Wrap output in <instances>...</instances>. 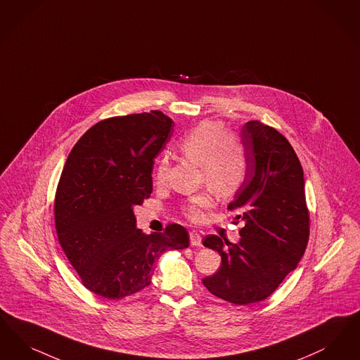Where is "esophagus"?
Masks as SVG:
<instances>
[{"instance_id":"1","label":"esophagus","mask_w":360,"mask_h":360,"mask_svg":"<svg viewBox=\"0 0 360 360\" xmlns=\"http://www.w3.org/2000/svg\"><path fill=\"white\" fill-rule=\"evenodd\" d=\"M189 242H191V246H202V235L196 231L189 233Z\"/></svg>"}]
</instances>
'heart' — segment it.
Masks as SVG:
<instances>
[{"instance_id": "obj_1", "label": "heart", "mask_w": 360, "mask_h": 360, "mask_svg": "<svg viewBox=\"0 0 360 360\" xmlns=\"http://www.w3.org/2000/svg\"><path fill=\"white\" fill-rule=\"evenodd\" d=\"M177 149L189 161L200 167V181L207 183L220 198H231L242 188L248 176V156L240 139L215 121H204L187 131ZM169 162L161 158L157 164L156 180L162 184L167 179ZM214 204L211 191L191 196L181 205L187 219L200 221L203 211Z\"/></svg>"}]
</instances>
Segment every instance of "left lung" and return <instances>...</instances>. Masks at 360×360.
Here are the masks:
<instances>
[{"label":"left lung","mask_w":360,"mask_h":360,"mask_svg":"<svg viewBox=\"0 0 360 360\" xmlns=\"http://www.w3.org/2000/svg\"><path fill=\"white\" fill-rule=\"evenodd\" d=\"M240 139L248 176L229 210L239 212L235 219L245 227L238 243L204 238L221 265L203 283L217 297L248 305L269 297L297 267L309 239V211L302 167L289 141L259 121L243 125Z\"/></svg>","instance_id":"obj_1"}]
</instances>
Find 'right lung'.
Here are the masks:
<instances>
[{"instance_id":"1","label":"right lung","mask_w":360,"mask_h":360,"mask_svg":"<svg viewBox=\"0 0 360 360\" xmlns=\"http://www.w3.org/2000/svg\"><path fill=\"white\" fill-rule=\"evenodd\" d=\"M172 133V120L157 110L114 117L90 127L65 161L55 196L56 234L83 285L101 297L140 292L161 254L189 245L180 224L143 234L133 212L152 193L155 158Z\"/></svg>"}]
</instances>
